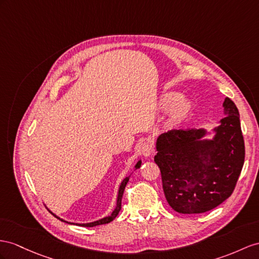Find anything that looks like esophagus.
Listing matches in <instances>:
<instances>
[{"label":"esophagus","instance_id":"obj_1","mask_svg":"<svg viewBox=\"0 0 259 259\" xmlns=\"http://www.w3.org/2000/svg\"><path fill=\"white\" fill-rule=\"evenodd\" d=\"M140 151H141V154L147 158V157H149L152 153H153V148L151 147V145L149 144V143H142L141 145H140Z\"/></svg>","mask_w":259,"mask_h":259}]
</instances>
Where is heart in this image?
Masks as SVG:
<instances>
[{"instance_id":"b5f03b06","label":"heart","mask_w":259,"mask_h":259,"mask_svg":"<svg viewBox=\"0 0 259 259\" xmlns=\"http://www.w3.org/2000/svg\"><path fill=\"white\" fill-rule=\"evenodd\" d=\"M160 108L162 110L171 108L166 120V124L171 127L181 122L189 114L191 103L188 98L181 97L176 92H167L160 97Z\"/></svg>"}]
</instances>
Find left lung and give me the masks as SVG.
I'll return each mask as SVG.
<instances>
[{"label": "left lung", "instance_id": "8db88e82", "mask_svg": "<svg viewBox=\"0 0 259 259\" xmlns=\"http://www.w3.org/2000/svg\"><path fill=\"white\" fill-rule=\"evenodd\" d=\"M222 106L225 117L211 131L174 130L156 139L154 161L164 195L178 213H203L233 193L244 164V139L235 104L227 97Z\"/></svg>", "mask_w": 259, "mask_h": 259}]
</instances>
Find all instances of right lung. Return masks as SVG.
Listing matches in <instances>:
<instances>
[{"mask_svg":"<svg viewBox=\"0 0 259 259\" xmlns=\"http://www.w3.org/2000/svg\"><path fill=\"white\" fill-rule=\"evenodd\" d=\"M141 163H142V162H141V160H139V161L137 162V164L135 165V168H136V169H137V168H140V166H141ZM128 181H129V177H125L124 180L121 182L120 186H119V189H118V195H117V202H116V207H115L114 211H112L109 215L105 217V218H102V219H99V220L93 221V222H89V223H74V222H69V221H65V220H63V219H61L60 217H58L57 214H55L54 212H52L51 210H49V211H50L51 213L54 214L56 218H58L59 220H61V221L65 222V223H69V224L82 225V227H88V228H92V227H96V225H101V224H106V223H109V222H111V221L114 220V219H115V218L118 215L119 211H120V209H121V199H122V195H123V190H124V187H125V185H127Z\"/></svg>","mask_w":259,"mask_h":259,"instance_id":"right-lung-1","label":"right lung"}]
</instances>
